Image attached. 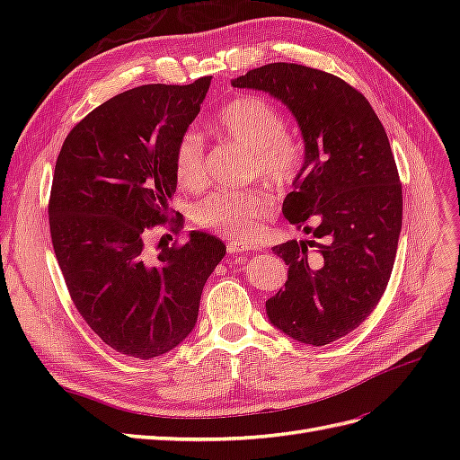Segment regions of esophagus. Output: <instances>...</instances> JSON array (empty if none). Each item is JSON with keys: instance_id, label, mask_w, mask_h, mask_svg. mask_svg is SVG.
I'll return each instance as SVG.
<instances>
[{"instance_id": "esophagus-1", "label": "esophagus", "mask_w": 460, "mask_h": 460, "mask_svg": "<svg viewBox=\"0 0 460 460\" xmlns=\"http://www.w3.org/2000/svg\"><path fill=\"white\" fill-rule=\"evenodd\" d=\"M226 249H228V253L230 255H234V253H243V252H252L253 249V245L252 243H245V242H228L226 243Z\"/></svg>"}]
</instances>
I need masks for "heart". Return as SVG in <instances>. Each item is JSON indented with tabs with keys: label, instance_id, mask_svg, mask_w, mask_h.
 <instances>
[{
	"label": "heart",
	"instance_id": "heart-1",
	"mask_svg": "<svg viewBox=\"0 0 460 460\" xmlns=\"http://www.w3.org/2000/svg\"><path fill=\"white\" fill-rule=\"evenodd\" d=\"M217 128L230 140L252 149L253 172L267 182L286 188L299 178L305 149L296 136L286 132V119L272 103L257 95L235 97L218 113ZM174 172L188 190L207 184V159L203 134L188 128L174 147ZM274 211V198L267 190L215 191L198 203L193 220L235 240H252L262 220Z\"/></svg>",
	"mask_w": 460,
	"mask_h": 460
}]
</instances>
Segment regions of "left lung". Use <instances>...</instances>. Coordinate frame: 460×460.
<instances>
[{
	"label": "left lung",
	"mask_w": 460,
	"mask_h": 460,
	"mask_svg": "<svg viewBox=\"0 0 460 460\" xmlns=\"http://www.w3.org/2000/svg\"><path fill=\"white\" fill-rule=\"evenodd\" d=\"M232 86L280 100L305 142L282 213L311 240L272 247L289 269L269 320L301 343L336 341L374 311L395 262L402 191L387 134L363 93L318 68L270 63Z\"/></svg>",
	"instance_id": "1"
}]
</instances>
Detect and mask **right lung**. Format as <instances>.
<instances>
[{
  "instance_id": "right-lung-1",
  "label": "right lung",
  "mask_w": 460,
  "mask_h": 460,
  "mask_svg": "<svg viewBox=\"0 0 460 460\" xmlns=\"http://www.w3.org/2000/svg\"><path fill=\"white\" fill-rule=\"evenodd\" d=\"M211 86L147 84L95 107L68 132L55 163L49 232L68 294L111 349L155 358L198 323L201 291L226 245L193 230L182 245L146 249L176 191L174 147ZM169 225L182 226L176 217Z\"/></svg>"
}]
</instances>
